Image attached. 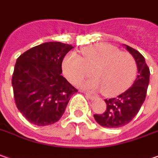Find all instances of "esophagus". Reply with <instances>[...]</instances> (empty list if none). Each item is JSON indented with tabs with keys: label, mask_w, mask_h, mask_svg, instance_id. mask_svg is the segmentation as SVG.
I'll return each instance as SVG.
<instances>
[{
	"label": "esophagus",
	"mask_w": 158,
	"mask_h": 158,
	"mask_svg": "<svg viewBox=\"0 0 158 158\" xmlns=\"http://www.w3.org/2000/svg\"><path fill=\"white\" fill-rule=\"evenodd\" d=\"M86 95L87 98H89L90 100H94L95 98H96V96H94V95H92V94H87V93H86Z\"/></svg>",
	"instance_id": "34e87169"
}]
</instances>
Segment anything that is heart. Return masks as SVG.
Returning a JSON list of instances; mask_svg holds the SVG:
<instances>
[{
  "label": "heart",
  "instance_id": "1",
  "mask_svg": "<svg viewBox=\"0 0 158 158\" xmlns=\"http://www.w3.org/2000/svg\"><path fill=\"white\" fill-rule=\"evenodd\" d=\"M82 57L75 52L67 54L63 59V72L72 84L92 74L94 78L81 83L89 91H100L108 95L124 92L132 85L137 74L134 56L120 51L113 45L98 43L81 49Z\"/></svg>",
  "mask_w": 158,
  "mask_h": 158
}]
</instances>
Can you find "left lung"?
<instances>
[{
	"instance_id": "8db88e82",
	"label": "left lung",
	"mask_w": 158,
	"mask_h": 158,
	"mask_svg": "<svg viewBox=\"0 0 158 158\" xmlns=\"http://www.w3.org/2000/svg\"><path fill=\"white\" fill-rule=\"evenodd\" d=\"M127 49L135 59L138 75L133 86L117 97L105 99L106 110L102 114H94V118L102 127L117 128L124 127L137 115L146 98L149 83V68L139 51L126 45Z\"/></svg>"
}]
</instances>
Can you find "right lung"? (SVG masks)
<instances>
[{"label": "right lung", "instance_id": "add662e5", "mask_svg": "<svg viewBox=\"0 0 158 158\" xmlns=\"http://www.w3.org/2000/svg\"><path fill=\"white\" fill-rule=\"evenodd\" d=\"M73 48L62 42H46L23 53L12 75L18 110L32 124L44 127L57 122L78 90L61 73L62 62Z\"/></svg>", "mask_w": 158, "mask_h": 158}]
</instances>
